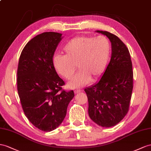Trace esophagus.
Returning <instances> with one entry per match:
<instances>
[{"label": "esophagus", "instance_id": "esophagus-1", "mask_svg": "<svg viewBox=\"0 0 151 151\" xmlns=\"http://www.w3.org/2000/svg\"><path fill=\"white\" fill-rule=\"evenodd\" d=\"M81 91H81L80 89H76V90L75 91V94H78V93H80Z\"/></svg>", "mask_w": 151, "mask_h": 151}]
</instances>
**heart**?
<instances>
[{
	"instance_id": "obj_1",
	"label": "heart",
	"mask_w": 151,
	"mask_h": 151,
	"mask_svg": "<svg viewBox=\"0 0 151 151\" xmlns=\"http://www.w3.org/2000/svg\"><path fill=\"white\" fill-rule=\"evenodd\" d=\"M65 55H56L53 65L65 79L70 80L77 69L80 71L68 84L71 88L82 87L98 79L105 71L111 55V44L105 36H81L71 39L63 48Z\"/></svg>"
}]
</instances>
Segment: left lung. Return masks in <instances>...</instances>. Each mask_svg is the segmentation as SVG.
<instances>
[{
  "label": "left lung",
  "instance_id": "left-lung-1",
  "mask_svg": "<svg viewBox=\"0 0 151 151\" xmlns=\"http://www.w3.org/2000/svg\"><path fill=\"white\" fill-rule=\"evenodd\" d=\"M111 42L110 63L99 82L85 88L92 121L104 127L115 126L129 110L133 91V72L128 49L114 34L96 30Z\"/></svg>",
  "mask_w": 151,
  "mask_h": 151
}]
</instances>
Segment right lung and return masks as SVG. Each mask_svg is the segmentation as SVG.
<instances>
[{
  "mask_svg": "<svg viewBox=\"0 0 151 151\" xmlns=\"http://www.w3.org/2000/svg\"><path fill=\"white\" fill-rule=\"evenodd\" d=\"M63 34L41 33L29 41L18 62L17 88L24 114L39 129L51 131L63 122L73 91H62L65 84L55 71L53 57Z\"/></svg>",
  "mask_w": 151,
  "mask_h": 151,
  "instance_id": "1",
  "label": "right lung"
}]
</instances>
